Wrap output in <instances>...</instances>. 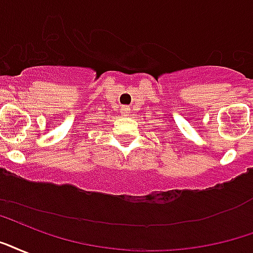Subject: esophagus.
Segmentation results:
<instances>
[{
    "mask_svg": "<svg viewBox=\"0 0 253 253\" xmlns=\"http://www.w3.org/2000/svg\"><path fill=\"white\" fill-rule=\"evenodd\" d=\"M122 110H123V113H125V114L130 113V107H128V106H125V107H122Z\"/></svg>",
    "mask_w": 253,
    "mask_h": 253,
    "instance_id": "obj_1",
    "label": "esophagus"
}]
</instances>
